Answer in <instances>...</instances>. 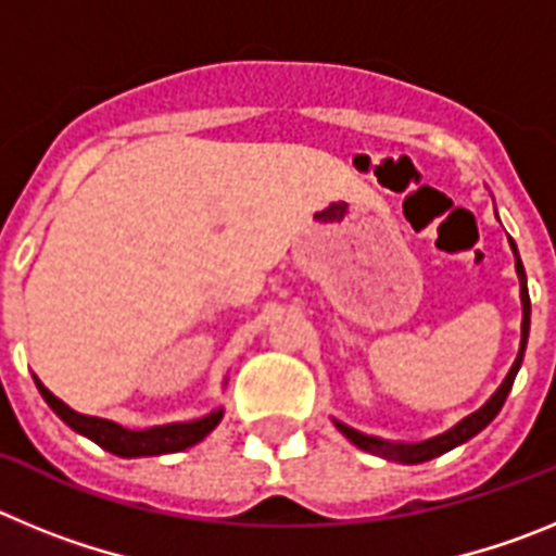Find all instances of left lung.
<instances>
[{
  "instance_id": "1",
  "label": "left lung",
  "mask_w": 556,
  "mask_h": 556,
  "mask_svg": "<svg viewBox=\"0 0 556 556\" xmlns=\"http://www.w3.org/2000/svg\"><path fill=\"white\" fill-rule=\"evenodd\" d=\"M509 248H513L515 255V273H518V281H520V308H523V320H520V348H518V356H515L513 367H509L507 378L501 381L498 390L484 401L476 412H470L468 417H462L459 424L451 426L448 431L443 434H434L429 440H420V443H392V440H381V437H372L365 434V431H356L351 426H345L342 420H333L342 434L351 440L356 448L367 451V454H376L381 459H390V462H401V465H420V462H429L434 456H443L448 451H454L456 445L468 443L479 434L481 429H488L493 424V417L498 415L504 401H507L509 390H513V381L520 370V362H523V351H527V339H529V323H532V303H529V289H527V273H523V264H520V255L515 242L509 239Z\"/></svg>"
}]
</instances>
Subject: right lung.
Returning a JSON list of instances; mask_svg holds the SVG:
<instances>
[{
	"instance_id": "1",
	"label": "right lung",
	"mask_w": 556,
	"mask_h": 556,
	"mask_svg": "<svg viewBox=\"0 0 556 556\" xmlns=\"http://www.w3.org/2000/svg\"><path fill=\"white\" fill-rule=\"evenodd\" d=\"M36 378L38 392L43 395V401L49 404V409L61 417L68 429H75L77 434L88 437L91 443H97L100 448L111 451L116 456H125V459H136V456H161V454H178V451L191 448L198 445L200 440L217 429L219 420H223L225 409L217 406L211 409L208 415L198 417V420H184V424H164V426H150V429H125V426L105 420V417L94 415H80L68 404H63L61 397H55L47 387ZM228 384V381H225Z\"/></svg>"
}]
</instances>
